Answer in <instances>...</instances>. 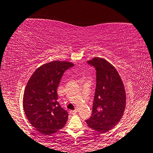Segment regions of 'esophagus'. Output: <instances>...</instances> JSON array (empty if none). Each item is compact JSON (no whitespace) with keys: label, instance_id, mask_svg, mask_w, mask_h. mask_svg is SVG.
I'll list each match as a JSON object with an SVG mask.
<instances>
[{"label":"esophagus","instance_id":"1","mask_svg":"<svg viewBox=\"0 0 153 153\" xmlns=\"http://www.w3.org/2000/svg\"><path fill=\"white\" fill-rule=\"evenodd\" d=\"M77 112V109H75V110H71L70 111V114H76Z\"/></svg>","mask_w":153,"mask_h":153}]
</instances>
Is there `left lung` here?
Masks as SVG:
<instances>
[{"instance_id":"8db88e82","label":"left lung","mask_w":153,"mask_h":153,"mask_svg":"<svg viewBox=\"0 0 153 153\" xmlns=\"http://www.w3.org/2000/svg\"><path fill=\"white\" fill-rule=\"evenodd\" d=\"M87 64L95 68L96 86L91 116L86 122L90 128L105 133L122 118L126 108V91L119 74L108 62L94 57Z\"/></svg>"}]
</instances>
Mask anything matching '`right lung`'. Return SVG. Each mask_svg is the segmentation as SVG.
<instances>
[{"label": "right lung", "mask_w": 153, "mask_h": 153, "mask_svg": "<svg viewBox=\"0 0 153 153\" xmlns=\"http://www.w3.org/2000/svg\"><path fill=\"white\" fill-rule=\"evenodd\" d=\"M74 66L68 62L53 61L32 75L23 95L27 119L42 134L50 135L64 127L68 114L57 102V89L64 73Z\"/></svg>", "instance_id": "add662e5"}]
</instances>
